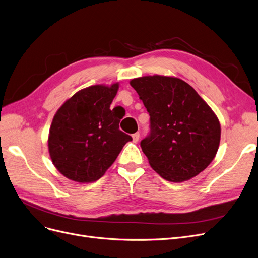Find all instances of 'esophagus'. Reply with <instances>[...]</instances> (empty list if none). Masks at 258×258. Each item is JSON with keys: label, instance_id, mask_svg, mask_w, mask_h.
Wrapping results in <instances>:
<instances>
[{"label": "esophagus", "instance_id": "34e87169", "mask_svg": "<svg viewBox=\"0 0 258 258\" xmlns=\"http://www.w3.org/2000/svg\"><path fill=\"white\" fill-rule=\"evenodd\" d=\"M133 141L134 142H138V140H139V138H140V134L139 133H135V134H133Z\"/></svg>", "mask_w": 258, "mask_h": 258}]
</instances>
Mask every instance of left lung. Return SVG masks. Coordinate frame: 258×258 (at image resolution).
Returning a JSON list of instances; mask_svg holds the SVG:
<instances>
[{
	"mask_svg": "<svg viewBox=\"0 0 258 258\" xmlns=\"http://www.w3.org/2000/svg\"><path fill=\"white\" fill-rule=\"evenodd\" d=\"M131 85L150 115V133L140 145L153 170L172 182L203 172L219 147L214 111L178 78L147 76L133 79Z\"/></svg>",
	"mask_w": 258,
	"mask_h": 258,
	"instance_id": "8db88e82",
	"label": "left lung"
}]
</instances>
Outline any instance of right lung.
<instances>
[{"mask_svg": "<svg viewBox=\"0 0 258 258\" xmlns=\"http://www.w3.org/2000/svg\"><path fill=\"white\" fill-rule=\"evenodd\" d=\"M119 85L81 89L55 113L48 137L52 163L71 180L92 182L101 178L132 137L119 128L110 110Z\"/></svg>", "mask_w": 258, "mask_h": 258, "instance_id": "obj_1", "label": "right lung"}]
</instances>
